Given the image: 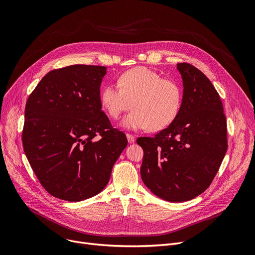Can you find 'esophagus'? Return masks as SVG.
<instances>
[{
  "instance_id": "1",
  "label": "esophagus",
  "mask_w": 255,
  "mask_h": 255,
  "mask_svg": "<svg viewBox=\"0 0 255 255\" xmlns=\"http://www.w3.org/2000/svg\"><path fill=\"white\" fill-rule=\"evenodd\" d=\"M127 139H128V142L129 143H133L135 141V136L132 135V134H127Z\"/></svg>"
}]
</instances>
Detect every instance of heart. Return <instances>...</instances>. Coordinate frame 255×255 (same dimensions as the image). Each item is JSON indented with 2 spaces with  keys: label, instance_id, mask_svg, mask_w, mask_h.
I'll list each match as a JSON object with an SVG mask.
<instances>
[{
  "label": "heart",
  "instance_id": "heart-1",
  "mask_svg": "<svg viewBox=\"0 0 255 255\" xmlns=\"http://www.w3.org/2000/svg\"><path fill=\"white\" fill-rule=\"evenodd\" d=\"M100 101L113 119H118L132 103L134 110L120 123L124 129L142 130L150 127L158 131L168 126L178 114L181 90L174 81L164 80L157 72L139 66L122 74L119 85L105 86Z\"/></svg>",
  "mask_w": 255,
  "mask_h": 255
}]
</instances>
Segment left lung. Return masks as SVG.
Returning a JSON list of instances; mask_svg holds the SVG:
<instances>
[{
  "label": "left lung",
  "mask_w": 255,
  "mask_h": 255,
  "mask_svg": "<svg viewBox=\"0 0 255 255\" xmlns=\"http://www.w3.org/2000/svg\"><path fill=\"white\" fill-rule=\"evenodd\" d=\"M183 100L175 119L154 137H139L141 178L152 194L190 201L211 185L227 151V124L219 94L190 63H177Z\"/></svg>",
  "instance_id": "8db88e82"
}]
</instances>
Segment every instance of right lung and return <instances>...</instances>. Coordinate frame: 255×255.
Masks as SVG:
<instances>
[{"label":"right lung","mask_w":255,"mask_h":255,"mask_svg":"<svg viewBox=\"0 0 255 255\" xmlns=\"http://www.w3.org/2000/svg\"><path fill=\"white\" fill-rule=\"evenodd\" d=\"M106 74L107 67L97 65L54 69L27 100L24 152L55 198L80 202L101 193L127 146L126 135L112 128L102 111L100 87Z\"/></svg>","instance_id":"obj_1"}]
</instances>
